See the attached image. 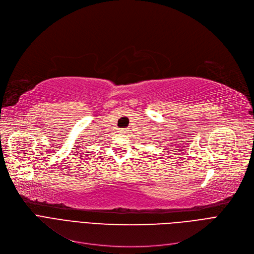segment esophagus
<instances>
[{"label":"esophagus","mask_w":254,"mask_h":254,"mask_svg":"<svg viewBox=\"0 0 254 254\" xmlns=\"http://www.w3.org/2000/svg\"><path fill=\"white\" fill-rule=\"evenodd\" d=\"M128 130L127 129H120V130H119V132H120V133H122V134H124V133H126Z\"/></svg>","instance_id":"esophagus-1"}]
</instances>
